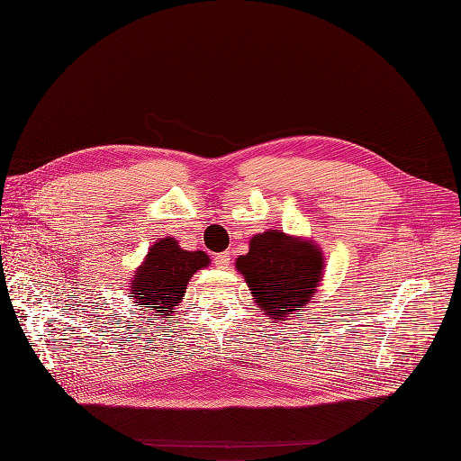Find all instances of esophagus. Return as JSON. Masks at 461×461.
Instances as JSON below:
<instances>
[{
  "label": "esophagus",
  "instance_id": "1",
  "mask_svg": "<svg viewBox=\"0 0 461 461\" xmlns=\"http://www.w3.org/2000/svg\"><path fill=\"white\" fill-rule=\"evenodd\" d=\"M230 259L231 258H230L228 252H221V254L214 256V265H216V267H221V269H226L230 265Z\"/></svg>",
  "mask_w": 461,
  "mask_h": 461
}]
</instances>
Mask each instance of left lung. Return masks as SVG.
<instances>
[{
    "mask_svg": "<svg viewBox=\"0 0 461 461\" xmlns=\"http://www.w3.org/2000/svg\"><path fill=\"white\" fill-rule=\"evenodd\" d=\"M235 267L258 308L282 321L312 299L321 280L323 256L312 243L269 230L250 239L249 254L239 256Z\"/></svg>",
    "mask_w": 461,
    "mask_h": 461,
    "instance_id": "1",
    "label": "left lung"
}]
</instances>
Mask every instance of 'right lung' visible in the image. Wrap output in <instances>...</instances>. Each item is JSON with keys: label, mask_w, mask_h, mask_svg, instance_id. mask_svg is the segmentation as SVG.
I'll list each match as a JSON object with an SVG mask.
<instances>
[{"label": "right lung", "mask_w": 461, "mask_h": 461, "mask_svg": "<svg viewBox=\"0 0 461 461\" xmlns=\"http://www.w3.org/2000/svg\"><path fill=\"white\" fill-rule=\"evenodd\" d=\"M205 252L183 250L174 237L157 240L149 249L141 267L136 271L131 297L138 304L153 310L155 316H167L183 299L192 275L207 267Z\"/></svg>", "instance_id": "right-lung-1"}]
</instances>
